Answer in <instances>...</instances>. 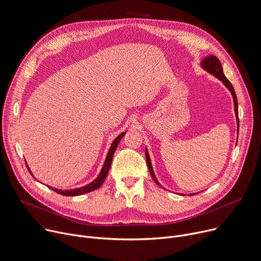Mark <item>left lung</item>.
I'll use <instances>...</instances> for the list:
<instances>
[{
  "label": "left lung",
  "mask_w": 261,
  "mask_h": 261,
  "mask_svg": "<svg viewBox=\"0 0 261 261\" xmlns=\"http://www.w3.org/2000/svg\"><path fill=\"white\" fill-rule=\"evenodd\" d=\"M201 67L206 70L207 73H209L210 75H213L216 78H218L219 80H221L223 82V84L228 88V90L231 92L232 94V98H233V103H234V111H235V114H236V123H238V134H239V129H240V120H239V105H238V98H236V94H235V90L232 86V84L230 83V81L226 78V76L224 75V72H223V66H222V63L221 61L215 56V55H209V56H206L202 59L201 61ZM146 159H147V164H148V168H149V171H150V174L151 176L153 177L154 181L160 186V187H163L159 181L157 180L156 176H155V173H154V170H153V167H152V162H151V158H150V155H149V152H148V149L146 148ZM198 193H194V194H189L188 196H194ZM180 196H184L183 194H179Z\"/></svg>",
  "instance_id": "8db88e82"
}]
</instances>
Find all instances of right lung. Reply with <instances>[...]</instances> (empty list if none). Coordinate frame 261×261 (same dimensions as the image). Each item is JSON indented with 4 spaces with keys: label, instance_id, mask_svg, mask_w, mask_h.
<instances>
[{
    "label": "right lung",
    "instance_id": "1",
    "mask_svg": "<svg viewBox=\"0 0 261 261\" xmlns=\"http://www.w3.org/2000/svg\"><path fill=\"white\" fill-rule=\"evenodd\" d=\"M126 132H127V131L121 133L120 135L116 136V138L112 141V144H111V146H110V148H109V151H108V153H107L106 159H105V161H104V164H103V167H102V170H101L100 174L98 175V177H97L96 179L92 180L90 183H88V184H86V185H84V186H81V187L73 188V189H58V188H55V187H52V186H49V185H48V187H49L50 189H52V191H54V192H56V193H58V194H60V195H62V196H67V197L81 196V195L87 194V193H89V192H92V191H94V189H98V188L103 184V182L105 181V179H106V177H107V174H108V172H109L110 165H111V162H112L113 154H114V152H115V150H116V148H117L118 143H120L121 139L124 137V135L126 134ZM26 165H27V169L29 170L30 174L32 175V177H33L34 179H36V178L34 177L33 173L31 172V170H30V168H29V165H28L27 161H26Z\"/></svg>",
    "mask_w": 261,
    "mask_h": 261
}]
</instances>
